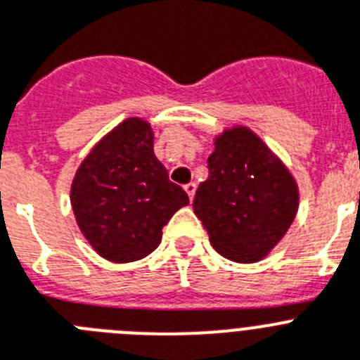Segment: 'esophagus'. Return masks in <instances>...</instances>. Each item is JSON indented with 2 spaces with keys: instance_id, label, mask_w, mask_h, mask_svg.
<instances>
[{
  "instance_id": "34e87169",
  "label": "esophagus",
  "mask_w": 360,
  "mask_h": 360,
  "mask_svg": "<svg viewBox=\"0 0 360 360\" xmlns=\"http://www.w3.org/2000/svg\"><path fill=\"white\" fill-rule=\"evenodd\" d=\"M185 190H186V194H188V199L192 201L195 195V183H188V185H185Z\"/></svg>"
}]
</instances>
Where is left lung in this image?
Segmentation results:
<instances>
[{
  "mask_svg": "<svg viewBox=\"0 0 360 360\" xmlns=\"http://www.w3.org/2000/svg\"><path fill=\"white\" fill-rule=\"evenodd\" d=\"M208 157L194 212L214 249L255 264L285 236L298 210V186L267 144L245 126L225 129Z\"/></svg>",
  "mask_w": 360,
  "mask_h": 360,
  "instance_id": "8db88e82",
  "label": "left lung"
}]
</instances>
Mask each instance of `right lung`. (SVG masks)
I'll return each instance as SVG.
<instances>
[{"instance_id": "add662e5", "label": "right lung", "mask_w": 360, "mask_h": 360, "mask_svg": "<svg viewBox=\"0 0 360 360\" xmlns=\"http://www.w3.org/2000/svg\"><path fill=\"white\" fill-rule=\"evenodd\" d=\"M185 205L186 192L168 179L153 153L152 126L137 117L96 143L71 185V207L84 238L115 264L153 252L162 226Z\"/></svg>"}]
</instances>
